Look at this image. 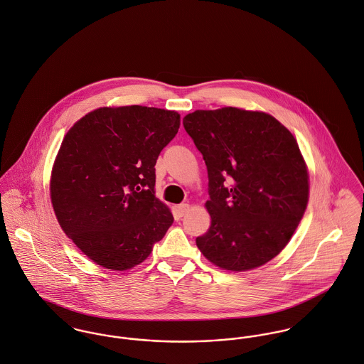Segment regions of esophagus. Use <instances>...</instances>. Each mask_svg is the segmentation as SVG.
Listing matches in <instances>:
<instances>
[{"label": "esophagus", "mask_w": 364, "mask_h": 364, "mask_svg": "<svg viewBox=\"0 0 364 364\" xmlns=\"http://www.w3.org/2000/svg\"><path fill=\"white\" fill-rule=\"evenodd\" d=\"M189 210H191V205H189V204H186V203L179 204V205H178V214H179L181 217L186 215V214L189 213Z\"/></svg>", "instance_id": "34e87169"}]
</instances>
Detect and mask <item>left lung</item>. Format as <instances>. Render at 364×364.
<instances>
[{
  "label": "left lung",
  "instance_id": "obj_1",
  "mask_svg": "<svg viewBox=\"0 0 364 364\" xmlns=\"http://www.w3.org/2000/svg\"><path fill=\"white\" fill-rule=\"evenodd\" d=\"M183 127L208 173L211 224L196 237L198 250L225 271L268 263L288 245L309 203V169L295 136L267 112L236 107L198 109Z\"/></svg>",
  "mask_w": 364,
  "mask_h": 364
}]
</instances>
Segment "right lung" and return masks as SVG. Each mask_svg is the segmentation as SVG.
<instances>
[{
	"instance_id": "right-lung-1",
	"label": "right lung",
	"mask_w": 364,
	"mask_h": 364,
	"mask_svg": "<svg viewBox=\"0 0 364 364\" xmlns=\"http://www.w3.org/2000/svg\"><path fill=\"white\" fill-rule=\"evenodd\" d=\"M179 125L176 111L100 107L64 136L50 198L63 231L96 264L131 269L172 225L169 207L154 196V166Z\"/></svg>"
}]
</instances>
